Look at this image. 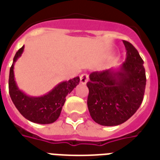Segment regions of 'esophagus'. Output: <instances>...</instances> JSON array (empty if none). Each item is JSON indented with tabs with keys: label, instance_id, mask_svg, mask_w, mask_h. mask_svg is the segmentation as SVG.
Returning a JSON list of instances; mask_svg holds the SVG:
<instances>
[{
	"label": "esophagus",
	"instance_id": "esophagus-1",
	"mask_svg": "<svg viewBox=\"0 0 160 160\" xmlns=\"http://www.w3.org/2000/svg\"><path fill=\"white\" fill-rule=\"evenodd\" d=\"M89 80V75L86 73H84L80 75V83L81 84H86Z\"/></svg>",
	"mask_w": 160,
	"mask_h": 160
}]
</instances>
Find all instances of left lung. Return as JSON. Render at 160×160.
Masks as SVG:
<instances>
[{
    "mask_svg": "<svg viewBox=\"0 0 160 160\" xmlns=\"http://www.w3.org/2000/svg\"><path fill=\"white\" fill-rule=\"evenodd\" d=\"M127 58L118 71L92 72L87 106L91 118L102 126H117L128 120L142 104L146 75L143 60L132 43L123 41Z\"/></svg>",
    "mask_w": 160,
    "mask_h": 160,
    "instance_id": "8db88e82",
    "label": "left lung"
}]
</instances>
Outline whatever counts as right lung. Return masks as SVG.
<instances>
[{
	"instance_id": "right-lung-1",
	"label": "right lung",
	"mask_w": 160,
	"mask_h": 160,
	"mask_svg": "<svg viewBox=\"0 0 160 160\" xmlns=\"http://www.w3.org/2000/svg\"><path fill=\"white\" fill-rule=\"evenodd\" d=\"M24 49V46L16 53L13 63L10 68L9 94L12 102L24 118L30 122L39 124L54 122L60 115L66 96L80 83V77L59 83L58 85L42 96L33 97L27 96L18 89L14 78V64Z\"/></svg>"
}]
</instances>
